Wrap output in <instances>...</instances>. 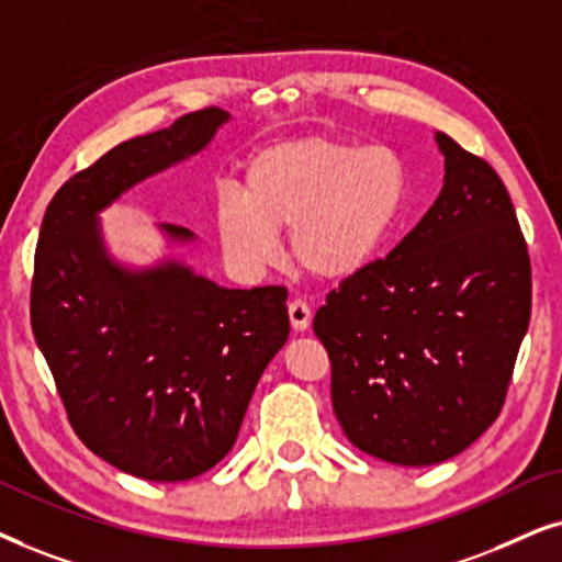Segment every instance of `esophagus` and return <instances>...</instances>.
Returning a JSON list of instances; mask_svg holds the SVG:
<instances>
[{
  "mask_svg": "<svg viewBox=\"0 0 562 562\" xmlns=\"http://www.w3.org/2000/svg\"><path fill=\"white\" fill-rule=\"evenodd\" d=\"M288 313H290V326H293V331H308L311 316H313L308 303L293 301L288 305Z\"/></svg>",
  "mask_w": 562,
  "mask_h": 562,
  "instance_id": "34e87169",
  "label": "esophagus"
}]
</instances>
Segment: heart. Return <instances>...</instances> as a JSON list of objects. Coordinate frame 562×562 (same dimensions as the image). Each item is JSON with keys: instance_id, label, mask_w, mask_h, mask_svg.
<instances>
[{"instance_id": "obj_1", "label": "heart", "mask_w": 562, "mask_h": 562, "mask_svg": "<svg viewBox=\"0 0 562 562\" xmlns=\"http://www.w3.org/2000/svg\"><path fill=\"white\" fill-rule=\"evenodd\" d=\"M406 200L408 171L393 148L297 136L249 156L244 192H221L215 234L231 265L254 274L274 265L290 231L295 265L341 282L375 261Z\"/></svg>"}]
</instances>
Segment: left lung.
Listing matches in <instances>:
<instances>
[{"label":"left lung","instance_id":"obj_1","mask_svg":"<svg viewBox=\"0 0 562 562\" xmlns=\"http://www.w3.org/2000/svg\"><path fill=\"white\" fill-rule=\"evenodd\" d=\"M434 140L445 156L439 198L313 321L347 439L406 468L454 458L496 422L532 311L527 244L504 182L445 133Z\"/></svg>","mask_w":562,"mask_h":562}]
</instances>
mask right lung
I'll use <instances>...</instances> for the list:
<instances>
[{"mask_svg":"<svg viewBox=\"0 0 562 562\" xmlns=\"http://www.w3.org/2000/svg\"><path fill=\"white\" fill-rule=\"evenodd\" d=\"M231 115L207 108L120 144L74 175L43 215L30 321L79 439L154 483L203 475L234 447L261 372L290 334L288 290H231L177 249L192 231L159 223L164 251L131 265L100 213L203 154Z\"/></svg>","mask_w":562,"mask_h":562,"instance_id":"right-lung-1","label":"right lung"}]
</instances>
